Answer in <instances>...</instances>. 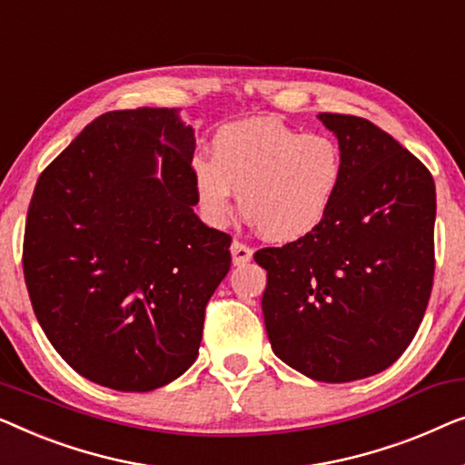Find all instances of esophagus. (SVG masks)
<instances>
[{
    "instance_id": "1",
    "label": "esophagus",
    "mask_w": 465,
    "mask_h": 465,
    "mask_svg": "<svg viewBox=\"0 0 465 465\" xmlns=\"http://www.w3.org/2000/svg\"><path fill=\"white\" fill-rule=\"evenodd\" d=\"M252 259V248L248 246V244H244V242H240V240H233V244H232V261H233V265H246L248 261Z\"/></svg>"
}]
</instances>
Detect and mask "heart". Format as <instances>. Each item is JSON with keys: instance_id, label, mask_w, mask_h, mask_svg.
I'll return each mask as SVG.
<instances>
[{"instance_id": "b5f03b06", "label": "heart", "mask_w": 465, "mask_h": 465, "mask_svg": "<svg viewBox=\"0 0 465 465\" xmlns=\"http://www.w3.org/2000/svg\"><path fill=\"white\" fill-rule=\"evenodd\" d=\"M213 155H193L189 176L202 217L225 225L240 193L244 217L272 242H295L329 217L343 183V152L329 134H303L276 117L221 128Z\"/></svg>"}]
</instances>
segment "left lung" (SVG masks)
Listing matches in <instances>:
<instances>
[{"instance_id":"8db88e82","label":"left lung","mask_w":465,"mask_h":465,"mask_svg":"<svg viewBox=\"0 0 465 465\" xmlns=\"http://www.w3.org/2000/svg\"><path fill=\"white\" fill-rule=\"evenodd\" d=\"M345 174L316 232L261 248L267 337L280 361L324 383L394 364L413 341L434 282L436 187L430 170L375 124L320 114Z\"/></svg>"}]
</instances>
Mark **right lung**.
Returning a JSON list of instances; mask_svg holds the SVG:
<instances>
[{
  "label": "right lung",
  "instance_id": "add662e5",
  "mask_svg": "<svg viewBox=\"0 0 465 465\" xmlns=\"http://www.w3.org/2000/svg\"><path fill=\"white\" fill-rule=\"evenodd\" d=\"M193 152L174 109L109 111L37 179L23 244L31 305L63 361L104 388L152 391L198 358L232 235L193 213Z\"/></svg>",
  "mask_w": 465,
  "mask_h": 465
}]
</instances>
